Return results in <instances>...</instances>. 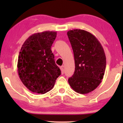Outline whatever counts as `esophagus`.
I'll return each mask as SVG.
<instances>
[{"label": "esophagus", "mask_w": 123, "mask_h": 123, "mask_svg": "<svg viewBox=\"0 0 123 123\" xmlns=\"http://www.w3.org/2000/svg\"><path fill=\"white\" fill-rule=\"evenodd\" d=\"M61 71V74H63L64 73V66H62L60 67Z\"/></svg>", "instance_id": "esophagus-1"}]
</instances>
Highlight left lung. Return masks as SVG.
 <instances>
[{
  "mask_svg": "<svg viewBox=\"0 0 123 123\" xmlns=\"http://www.w3.org/2000/svg\"><path fill=\"white\" fill-rule=\"evenodd\" d=\"M67 35L73 48L75 71L68 83L76 92L87 94L101 83L106 68L102 46L92 33L80 29L69 30Z\"/></svg>",
  "mask_w": 123,
  "mask_h": 123,
  "instance_id": "left-lung-1",
  "label": "left lung"
}]
</instances>
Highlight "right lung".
I'll return each instance as SVG.
<instances>
[{
    "instance_id": "1",
    "label": "right lung",
    "mask_w": 123,
    "mask_h": 123,
    "mask_svg": "<svg viewBox=\"0 0 123 123\" xmlns=\"http://www.w3.org/2000/svg\"><path fill=\"white\" fill-rule=\"evenodd\" d=\"M56 31L32 34L23 43L18 59V73L24 85L33 93L44 94L54 87L61 70L50 49Z\"/></svg>"
}]
</instances>
